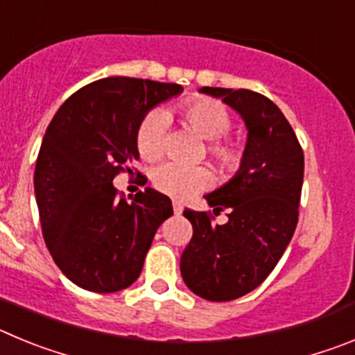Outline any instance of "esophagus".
<instances>
[{"instance_id": "obj_1", "label": "esophagus", "mask_w": 355, "mask_h": 355, "mask_svg": "<svg viewBox=\"0 0 355 355\" xmlns=\"http://www.w3.org/2000/svg\"><path fill=\"white\" fill-rule=\"evenodd\" d=\"M172 209H174L175 215H180V213L183 211V205H181L180 200H174V202H172Z\"/></svg>"}]
</instances>
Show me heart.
I'll list each match as a JSON object with an SVG mask.
<instances>
[{"mask_svg":"<svg viewBox=\"0 0 355 355\" xmlns=\"http://www.w3.org/2000/svg\"><path fill=\"white\" fill-rule=\"evenodd\" d=\"M181 119L193 133L209 144V155L224 168L240 165L241 150L234 144L220 140L231 130L233 119L227 106L215 99H193L181 106ZM168 117L165 112H150L142 121L137 133V149L144 159H156L163 153V135ZM209 175L200 167H184L180 163H163L155 172V184L159 192L174 199H188L208 187Z\"/></svg>","mask_w":355,"mask_h":355,"instance_id":"b5f03b06","label":"heart"}]
</instances>
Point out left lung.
<instances>
[{
  "label": "left lung",
  "instance_id": "8db88e82",
  "mask_svg": "<svg viewBox=\"0 0 355 355\" xmlns=\"http://www.w3.org/2000/svg\"><path fill=\"white\" fill-rule=\"evenodd\" d=\"M245 122L240 168L205 196L213 213L229 209L225 224L184 209L193 236L181 254V277L196 295L227 302L258 288L286 250L299 220L304 153L283 112L252 90L202 87Z\"/></svg>",
  "mask_w": 355,
  "mask_h": 355
}]
</instances>
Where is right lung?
<instances>
[{"instance_id":"right-lung-1","label":"right lung","mask_w":355,"mask_h":355,"mask_svg":"<svg viewBox=\"0 0 355 355\" xmlns=\"http://www.w3.org/2000/svg\"><path fill=\"white\" fill-rule=\"evenodd\" d=\"M178 83L114 76L72 94L53 117L35 163V199L53 259L76 286L124 290L139 279L167 196L147 187L119 199L114 178L133 172L137 133L149 110L180 96Z\"/></svg>"}]
</instances>
